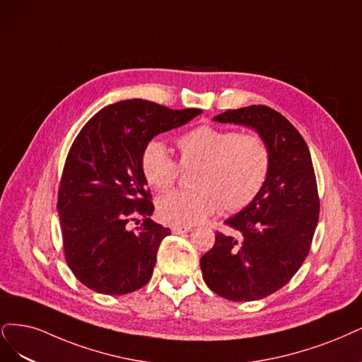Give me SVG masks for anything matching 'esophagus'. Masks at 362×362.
<instances>
[{"mask_svg": "<svg viewBox=\"0 0 362 362\" xmlns=\"http://www.w3.org/2000/svg\"><path fill=\"white\" fill-rule=\"evenodd\" d=\"M171 231L174 233V235H182V233L191 231V227H188V226H173Z\"/></svg>", "mask_w": 362, "mask_h": 362, "instance_id": "obj_1", "label": "esophagus"}]
</instances>
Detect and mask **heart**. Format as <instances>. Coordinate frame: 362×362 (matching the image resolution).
Returning <instances> with one entry per match:
<instances>
[{"label": "heart", "instance_id": "heart-1", "mask_svg": "<svg viewBox=\"0 0 362 362\" xmlns=\"http://www.w3.org/2000/svg\"><path fill=\"white\" fill-rule=\"evenodd\" d=\"M179 164L158 139L141 155L146 182L158 191L176 183L181 165L192 170L189 191H173L158 200L159 216L170 224H198L218 212H238L255 202L271 170V148L257 134L198 126L177 139Z\"/></svg>", "mask_w": 362, "mask_h": 362}]
</instances>
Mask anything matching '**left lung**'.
Returning <instances> with one entry per match:
<instances>
[{
  "label": "left lung",
  "mask_w": 362,
  "mask_h": 362,
  "mask_svg": "<svg viewBox=\"0 0 362 362\" xmlns=\"http://www.w3.org/2000/svg\"><path fill=\"white\" fill-rule=\"evenodd\" d=\"M214 120L263 136L271 170L255 202L224 221L238 236L215 235L200 260L203 278L226 299H263L286 286L308 255L320 209L311 155L295 126L264 105L228 110Z\"/></svg>",
  "instance_id": "1"
}]
</instances>
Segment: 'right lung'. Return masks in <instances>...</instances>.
<instances>
[{
  "label": "right lung",
  "mask_w": 362,
  "mask_h": 362,
  "mask_svg": "<svg viewBox=\"0 0 362 362\" xmlns=\"http://www.w3.org/2000/svg\"><path fill=\"white\" fill-rule=\"evenodd\" d=\"M202 110H170L143 99L108 105L84 124L69 150L58 189L64 257L75 276L103 295L141 288L171 230L155 211L141 171L151 138L191 122ZM144 218L136 230L131 220Z\"/></svg>",
  "instance_id": "obj_1"
}]
</instances>
